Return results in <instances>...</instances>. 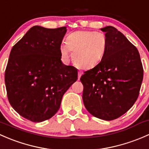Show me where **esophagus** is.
I'll return each mask as SVG.
<instances>
[{
	"mask_svg": "<svg viewBox=\"0 0 149 149\" xmlns=\"http://www.w3.org/2000/svg\"><path fill=\"white\" fill-rule=\"evenodd\" d=\"M81 75H82V72L81 71H79V74H78V79H79V80L80 79Z\"/></svg>",
	"mask_w": 149,
	"mask_h": 149,
	"instance_id": "1",
	"label": "esophagus"
}]
</instances>
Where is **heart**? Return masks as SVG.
I'll use <instances>...</instances> for the list:
<instances>
[{
  "mask_svg": "<svg viewBox=\"0 0 149 149\" xmlns=\"http://www.w3.org/2000/svg\"><path fill=\"white\" fill-rule=\"evenodd\" d=\"M107 47V39L103 33L79 31L68 36L66 43L61 44L60 52L63 58L68 59L72 51V59L78 67L91 68L103 59Z\"/></svg>",
  "mask_w": 149,
  "mask_h": 149,
  "instance_id": "obj_1",
  "label": "heart"
}]
</instances>
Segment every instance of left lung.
<instances>
[{"instance_id":"8db88e82","label":"left lung","mask_w":149,"mask_h":149,"mask_svg":"<svg viewBox=\"0 0 149 149\" xmlns=\"http://www.w3.org/2000/svg\"><path fill=\"white\" fill-rule=\"evenodd\" d=\"M101 30L105 32L108 47L100 63L81 77L82 98L93 116L112 120L124 115L137 100L143 68L137 48L120 31L111 26Z\"/></svg>"}]
</instances>
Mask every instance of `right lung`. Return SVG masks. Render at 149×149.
<instances>
[{
	"label": "right lung",
	"instance_id": "right-lung-1",
	"mask_svg": "<svg viewBox=\"0 0 149 149\" xmlns=\"http://www.w3.org/2000/svg\"><path fill=\"white\" fill-rule=\"evenodd\" d=\"M65 26H34L12 47L5 71L7 97L21 116L34 123L52 118L78 70L61 62Z\"/></svg>",
	"mask_w": 149,
	"mask_h": 149
}]
</instances>
